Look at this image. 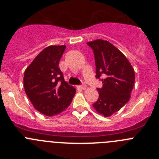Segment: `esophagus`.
I'll return each mask as SVG.
<instances>
[{"instance_id": "esophagus-1", "label": "esophagus", "mask_w": 159, "mask_h": 159, "mask_svg": "<svg viewBox=\"0 0 159 159\" xmlns=\"http://www.w3.org/2000/svg\"><path fill=\"white\" fill-rule=\"evenodd\" d=\"M79 88H80L82 90H85L87 88V86L85 84H83V85H80V86H79Z\"/></svg>"}]
</instances>
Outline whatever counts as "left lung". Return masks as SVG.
I'll return each instance as SVG.
<instances>
[{"mask_svg":"<svg viewBox=\"0 0 159 159\" xmlns=\"http://www.w3.org/2000/svg\"><path fill=\"white\" fill-rule=\"evenodd\" d=\"M87 44L95 55V77H104L101 80L102 87L97 88L99 99L92 106L98 113L109 117L130 99L135 79L134 68L127 57L110 42L98 39Z\"/></svg>","mask_w":159,"mask_h":159,"instance_id":"left-lung-1","label":"left lung"}]
</instances>
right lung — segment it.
<instances>
[{
	"label": "right lung",
	"instance_id": "obj_1",
	"mask_svg": "<svg viewBox=\"0 0 159 159\" xmlns=\"http://www.w3.org/2000/svg\"><path fill=\"white\" fill-rule=\"evenodd\" d=\"M65 45H51L37 55L24 75V87L35 109L47 116L64 111L72 101L75 89L64 80L59 67Z\"/></svg>",
	"mask_w": 159,
	"mask_h": 159
}]
</instances>
